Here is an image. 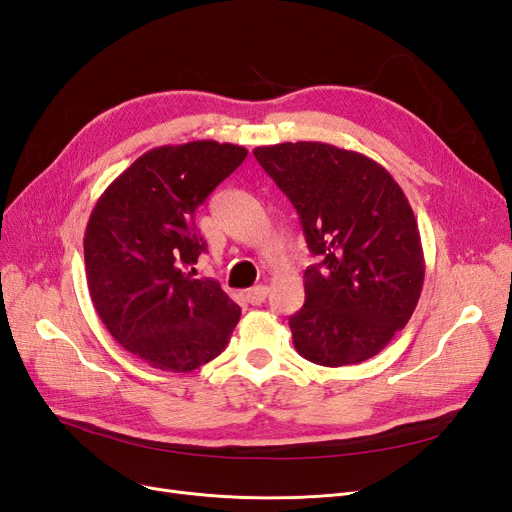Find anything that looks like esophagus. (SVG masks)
I'll list each match as a JSON object with an SVG mask.
<instances>
[{
    "mask_svg": "<svg viewBox=\"0 0 512 512\" xmlns=\"http://www.w3.org/2000/svg\"><path fill=\"white\" fill-rule=\"evenodd\" d=\"M267 294H269L267 286H254V288H250V290L245 292V297H247V301H250L252 305H260V303H265Z\"/></svg>",
    "mask_w": 512,
    "mask_h": 512,
    "instance_id": "obj_1",
    "label": "esophagus"
}]
</instances>
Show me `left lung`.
<instances>
[{"mask_svg": "<svg viewBox=\"0 0 512 512\" xmlns=\"http://www.w3.org/2000/svg\"><path fill=\"white\" fill-rule=\"evenodd\" d=\"M254 156L299 213L309 252L305 305L292 344L324 367L363 363L404 329L425 280L412 207L389 170L329 143L256 147Z\"/></svg>", "mask_w": 512, "mask_h": 512, "instance_id": "8db88e82", "label": "left lung"}]
</instances>
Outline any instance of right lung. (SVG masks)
<instances>
[{
  "instance_id": "right-lung-1",
  "label": "right lung",
  "mask_w": 512,
  "mask_h": 512,
  "mask_svg": "<svg viewBox=\"0 0 512 512\" xmlns=\"http://www.w3.org/2000/svg\"><path fill=\"white\" fill-rule=\"evenodd\" d=\"M247 149L192 141L162 145L108 185L85 230L91 303L117 344L164 371L213 361L237 327L241 307L213 280L183 267L207 250L194 211L235 173Z\"/></svg>"
}]
</instances>
